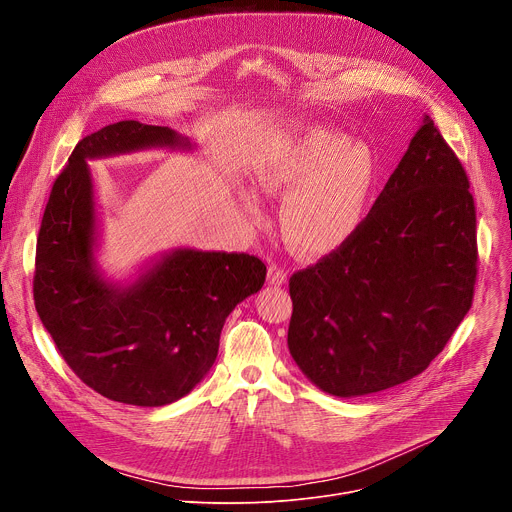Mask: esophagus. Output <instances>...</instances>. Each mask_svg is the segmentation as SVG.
Masks as SVG:
<instances>
[{"label":"esophagus","mask_w":512,"mask_h":512,"mask_svg":"<svg viewBox=\"0 0 512 512\" xmlns=\"http://www.w3.org/2000/svg\"><path fill=\"white\" fill-rule=\"evenodd\" d=\"M267 281H269L271 285H283V283L287 281V271H285L281 265L271 263L269 269H267Z\"/></svg>","instance_id":"obj_1"}]
</instances>
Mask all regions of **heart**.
<instances>
[{
	"label": "heart",
	"mask_w": 512,
	"mask_h": 512,
	"mask_svg": "<svg viewBox=\"0 0 512 512\" xmlns=\"http://www.w3.org/2000/svg\"><path fill=\"white\" fill-rule=\"evenodd\" d=\"M253 178L269 194H281V231L306 257H322L344 247L367 216L379 162L362 141L346 133L312 127L283 137L255 164ZM245 212L259 216L261 202L237 192Z\"/></svg>",
	"instance_id": "b5f03b06"
}]
</instances>
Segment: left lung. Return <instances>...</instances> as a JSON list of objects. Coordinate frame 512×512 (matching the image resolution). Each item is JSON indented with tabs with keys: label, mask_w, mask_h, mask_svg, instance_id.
<instances>
[{
	"label": "left lung",
	"mask_w": 512,
	"mask_h": 512,
	"mask_svg": "<svg viewBox=\"0 0 512 512\" xmlns=\"http://www.w3.org/2000/svg\"><path fill=\"white\" fill-rule=\"evenodd\" d=\"M468 176L425 115L356 235L289 277L287 346L324 393L401 385L444 350L476 283Z\"/></svg>",
	"instance_id": "obj_1"
}]
</instances>
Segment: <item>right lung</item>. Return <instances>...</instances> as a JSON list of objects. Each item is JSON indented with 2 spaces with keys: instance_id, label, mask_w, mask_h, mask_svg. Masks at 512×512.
<instances>
[{
  "instance_id": "right-lung-1",
  "label": "right lung",
  "mask_w": 512,
  "mask_h": 512,
  "mask_svg": "<svg viewBox=\"0 0 512 512\" xmlns=\"http://www.w3.org/2000/svg\"><path fill=\"white\" fill-rule=\"evenodd\" d=\"M152 148L192 150L170 127L119 121L77 143L38 233L34 304L75 375L103 397L162 407L212 369L227 316L257 294L267 267L247 253L172 249L129 283L97 265V206L87 162Z\"/></svg>"
}]
</instances>
